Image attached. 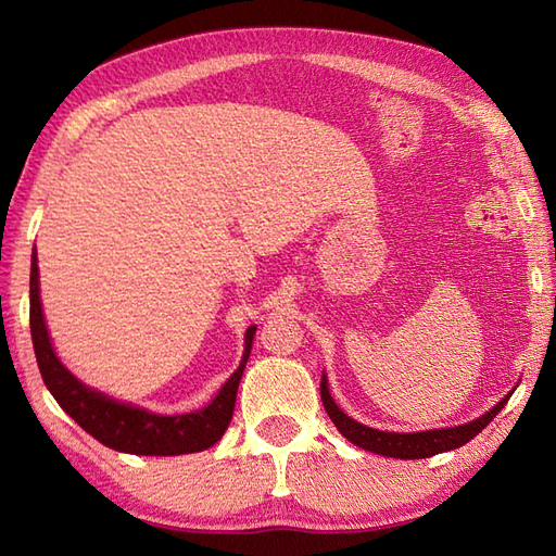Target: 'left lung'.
Here are the masks:
<instances>
[{
  "label": "left lung",
  "mask_w": 556,
  "mask_h": 556,
  "mask_svg": "<svg viewBox=\"0 0 556 556\" xmlns=\"http://www.w3.org/2000/svg\"><path fill=\"white\" fill-rule=\"evenodd\" d=\"M320 399L325 410H328L330 419L334 427L342 431V437L349 439L354 445H361L363 451H370L377 455H387V457H401V459H419V457H431L445 451L459 448L467 441L479 434L481 429L491 425V419L505 408V403L509 396L500 401L493 410L481 415L473 422H467L463 427H448V429H434V431H419V434H396V431H377L365 427L356 419H351L344 415L340 408H337L330 391H328V380L323 377L320 382Z\"/></svg>",
  "instance_id": "obj_1"
}]
</instances>
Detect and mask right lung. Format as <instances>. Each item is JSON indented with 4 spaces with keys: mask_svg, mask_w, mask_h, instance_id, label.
<instances>
[{
    "mask_svg": "<svg viewBox=\"0 0 556 556\" xmlns=\"http://www.w3.org/2000/svg\"><path fill=\"white\" fill-rule=\"evenodd\" d=\"M254 325L245 332V354H242L240 368L228 377L216 399L207 408L186 413V415H155L134 405L108 399L99 391L77 382L63 368L49 342V332L39 304V282H37V252H33L30 266V334L39 372L51 396L59 401L61 408L71 415L103 445L119 453L131 455H186L198 453L214 445L224 437V431L231 422L236 408V394L242 370L250 358V349L254 340Z\"/></svg>",
    "mask_w": 556,
    "mask_h": 556,
    "instance_id": "right-lung-1",
    "label": "right lung"
}]
</instances>
